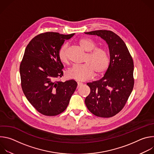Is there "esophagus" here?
Instances as JSON below:
<instances>
[{
	"instance_id": "34e87169",
	"label": "esophagus",
	"mask_w": 154,
	"mask_h": 154,
	"mask_svg": "<svg viewBox=\"0 0 154 154\" xmlns=\"http://www.w3.org/2000/svg\"><path fill=\"white\" fill-rule=\"evenodd\" d=\"M83 83L81 82H77V88H79V86H80Z\"/></svg>"
}]
</instances>
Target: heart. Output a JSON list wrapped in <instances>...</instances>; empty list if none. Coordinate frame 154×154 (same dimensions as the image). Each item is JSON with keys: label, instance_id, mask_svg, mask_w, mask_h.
<instances>
[{"label": "heart", "instance_id": "heart-1", "mask_svg": "<svg viewBox=\"0 0 154 154\" xmlns=\"http://www.w3.org/2000/svg\"><path fill=\"white\" fill-rule=\"evenodd\" d=\"M80 47L88 52L83 64H74L66 71L68 78L77 81H85L96 75L105 73L109 66V56L108 51L103 48H97V43L89 38H82L79 41ZM68 43H64L59 48L57 56L59 60L67 64L68 60Z\"/></svg>", "mask_w": 154, "mask_h": 154}]
</instances>
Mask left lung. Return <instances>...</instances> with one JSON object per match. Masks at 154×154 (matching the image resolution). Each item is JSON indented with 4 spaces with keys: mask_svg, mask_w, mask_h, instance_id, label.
<instances>
[{
    "mask_svg": "<svg viewBox=\"0 0 154 154\" xmlns=\"http://www.w3.org/2000/svg\"><path fill=\"white\" fill-rule=\"evenodd\" d=\"M100 36L108 43L110 62L104 76L87 83L90 93L85 100L89 111L96 116L110 118L125 106L134 86V61L124 41L110 30L85 32Z\"/></svg>",
    "mask_w": 154,
    "mask_h": 154,
    "instance_id": "obj_1",
    "label": "left lung"
}]
</instances>
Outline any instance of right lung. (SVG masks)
<instances>
[{
  "mask_svg": "<svg viewBox=\"0 0 154 154\" xmlns=\"http://www.w3.org/2000/svg\"><path fill=\"white\" fill-rule=\"evenodd\" d=\"M74 33L45 32L28 44L19 71L21 87L32 106L41 114L54 116L63 112L77 88L74 80L62 82L63 66L57 53L66 39Z\"/></svg>",
  "mask_w": 154,
  "mask_h": 154,
  "instance_id": "right-lung-1",
  "label": "right lung"
}]
</instances>
